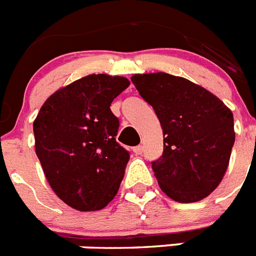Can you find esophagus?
<instances>
[{
  "label": "esophagus",
  "mask_w": 256,
  "mask_h": 256,
  "mask_svg": "<svg viewBox=\"0 0 256 256\" xmlns=\"http://www.w3.org/2000/svg\"><path fill=\"white\" fill-rule=\"evenodd\" d=\"M133 152H134L136 155H142V152H144V148H142V146H136V148H133Z\"/></svg>",
  "instance_id": "esophagus-1"
}]
</instances>
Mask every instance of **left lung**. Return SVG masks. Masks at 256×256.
Masks as SVG:
<instances>
[{"label":"left lung","instance_id":"1","mask_svg":"<svg viewBox=\"0 0 256 256\" xmlns=\"http://www.w3.org/2000/svg\"><path fill=\"white\" fill-rule=\"evenodd\" d=\"M137 91L159 118L164 151L152 170L165 195L196 202L222 182L234 144V114L216 94L182 76L134 74Z\"/></svg>","mask_w":256,"mask_h":256}]
</instances>
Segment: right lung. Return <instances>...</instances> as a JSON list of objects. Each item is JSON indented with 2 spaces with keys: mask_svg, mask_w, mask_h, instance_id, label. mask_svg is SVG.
<instances>
[{
  "mask_svg": "<svg viewBox=\"0 0 256 256\" xmlns=\"http://www.w3.org/2000/svg\"><path fill=\"white\" fill-rule=\"evenodd\" d=\"M128 86L124 76H83L52 94L33 123L46 180L73 209L101 210L118 194L130 154L115 141L110 105Z\"/></svg>",
  "mask_w": 256,
  "mask_h": 256,
  "instance_id": "1",
  "label": "right lung"
}]
</instances>
